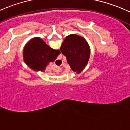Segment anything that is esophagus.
Instances as JSON below:
<instances>
[{
    "label": "esophagus",
    "mask_w": 130,
    "mask_h": 130,
    "mask_svg": "<svg viewBox=\"0 0 130 130\" xmlns=\"http://www.w3.org/2000/svg\"><path fill=\"white\" fill-rule=\"evenodd\" d=\"M56 61H58V62H60V61H61V60L58 59V60H57ZM54 70L55 71V72H59L60 71H61V67H60V66H56L54 67Z\"/></svg>",
    "instance_id": "obj_1"
}]
</instances>
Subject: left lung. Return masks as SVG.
<instances>
[{
  "label": "left lung",
  "mask_w": 130,
  "mask_h": 130,
  "mask_svg": "<svg viewBox=\"0 0 130 130\" xmlns=\"http://www.w3.org/2000/svg\"><path fill=\"white\" fill-rule=\"evenodd\" d=\"M60 50L66 56L72 71L79 73L87 65L90 56V48L84 38L77 35L68 36Z\"/></svg>",
  "instance_id": "obj_1"
}]
</instances>
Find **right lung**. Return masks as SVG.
Wrapping results in <instances>:
<instances>
[{"instance_id":"1","label":"right lung","mask_w":130,"mask_h":130,"mask_svg":"<svg viewBox=\"0 0 130 130\" xmlns=\"http://www.w3.org/2000/svg\"><path fill=\"white\" fill-rule=\"evenodd\" d=\"M59 54V50L50 48L40 38H34L25 46L23 59L31 69L43 71L49 62H53Z\"/></svg>"}]
</instances>
